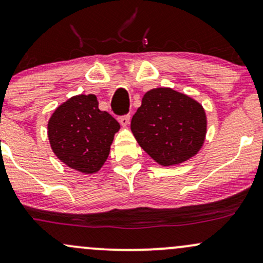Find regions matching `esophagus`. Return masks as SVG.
<instances>
[{"label": "esophagus", "instance_id": "34e87169", "mask_svg": "<svg viewBox=\"0 0 263 263\" xmlns=\"http://www.w3.org/2000/svg\"><path fill=\"white\" fill-rule=\"evenodd\" d=\"M119 123L123 126L129 125V123H130V116H129V114H125V116L119 117Z\"/></svg>", "mask_w": 263, "mask_h": 263}]
</instances>
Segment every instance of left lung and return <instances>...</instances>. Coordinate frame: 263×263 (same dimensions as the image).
<instances>
[{"mask_svg": "<svg viewBox=\"0 0 263 263\" xmlns=\"http://www.w3.org/2000/svg\"><path fill=\"white\" fill-rule=\"evenodd\" d=\"M130 129L141 149L162 166L187 161L204 144V108L190 96L168 87L144 95Z\"/></svg>", "mask_w": 263, "mask_h": 263, "instance_id": "obj_1", "label": "left lung"}]
</instances>
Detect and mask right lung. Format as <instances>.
<instances>
[{"label":"right lung","instance_id":"add662e5","mask_svg":"<svg viewBox=\"0 0 263 263\" xmlns=\"http://www.w3.org/2000/svg\"><path fill=\"white\" fill-rule=\"evenodd\" d=\"M119 128L109 113L98 108L95 95H79L54 110L48 122V138L61 162L92 175L106 162Z\"/></svg>","mask_w":263,"mask_h":263}]
</instances>
